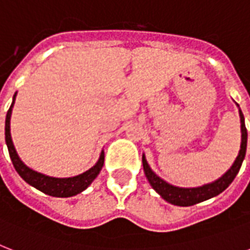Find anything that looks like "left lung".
I'll use <instances>...</instances> for the list:
<instances>
[{
	"mask_svg": "<svg viewBox=\"0 0 250 250\" xmlns=\"http://www.w3.org/2000/svg\"><path fill=\"white\" fill-rule=\"evenodd\" d=\"M239 106V105H237ZM239 115H240V123H241V145L239 154H237L236 160L233 165L229 167V170L225 175H222L221 178L217 179L215 182L209 183L202 187L197 188H180V187H175L165 182L164 179H161L158 175H156L149 167L148 162L145 160V156H143V166H144V172L146 179L150 183V186L157 193L160 194L161 197L170 202L172 205L176 206H192L196 205L198 202L206 201L211 197H215L219 193H222L227 187L233 182V179L237 175L240 170L241 164L244 161L245 153H247V141H248V132L245 128L244 115L239 109Z\"/></svg>",
	"mask_w": 250,
	"mask_h": 250,
	"instance_id": "1",
	"label": "left lung"
}]
</instances>
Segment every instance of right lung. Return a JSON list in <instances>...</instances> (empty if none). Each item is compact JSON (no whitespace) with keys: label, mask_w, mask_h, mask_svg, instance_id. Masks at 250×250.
Wrapping results in <instances>:
<instances>
[{"label":"right lung","mask_w":250,"mask_h":250,"mask_svg":"<svg viewBox=\"0 0 250 250\" xmlns=\"http://www.w3.org/2000/svg\"><path fill=\"white\" fill-rule=\"evenodd\" d=\"M15 96L14 94L13 104L10 106L6 114V122H5V140L7 149H9L10 158L13 161V165L15 170L21 178L27 182L29 186L35 187L36 189L44 192V193L53 196V197H71L75 194L83 192L86 189L89 184L93 182L96 176L100 174L102 166H104V160H105V154L104 150L101 152V156L98 158L97 164L93 167H90L89 170L83 172V174L78 175V176H72V178H52L48 175L40 174L37 171H33L28 166H25L21 161L18 156L17 150L14 148L13 140H11V133H10V118H11V111H13L14 101H15Z\"/></svg>","instance_id":"right-lung-1"}]
</instances>
